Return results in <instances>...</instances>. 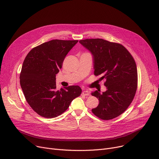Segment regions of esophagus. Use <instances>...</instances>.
<instances>
[{
    "instance_id": "obj_1",
    "label": "esophagus",
    "mask_w": 159,
    "mask_h": 159,
    "mask_svg": "<svg viewBox=\"0 0 159 159\" xmlns=\"http://www.w3.org/2000/svg\"><path fill=\"white\" fill-rule=\"evenodd\" d=\"M82 95H84V96H89V93L88 91H84L82 93Z\"/></svg>"
}]
</instances>
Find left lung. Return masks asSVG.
<instances>
[{"label": "left lung", "instance_id": "1", "mask_svg": "<svg viewBox=\"0 0 159 159\" xmlns=\"http://www.w3.org/2000/svg\"><path fill=\"white\" fill-rule=\"evenodd\" d=\"M79 42L93 56L94 73L105 79L107 91L91 93L98 98V106L91 110L100 119L118 117L129 107L137 88V70L134 59L124 46L103 39H86Z\"/></svg>", "mask_w": 159, "mask_h": 159}]
</instances>
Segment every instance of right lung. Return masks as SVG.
I'll list each match as a JSON object with an SVG mask.
<instances>
[{
	"mask_svg": "<svg viewBox=\"0 0 159 159\" xmlns=\"http://www.w3.org/2000/svg\"><path fill=\"white\" fill-rule=\"evenodd\" d=\"M78 40L53 39L32 49L25 57L20 83L25 100L38 114L56 118L66 111L82 89L70 86L56 89V75L69 51Z\"/></svg>",
	"mask_w": 159,
	"mask_h": 159,
	"instance_id": "obj_1",
	"label": "right lung"
}]
</instances>
